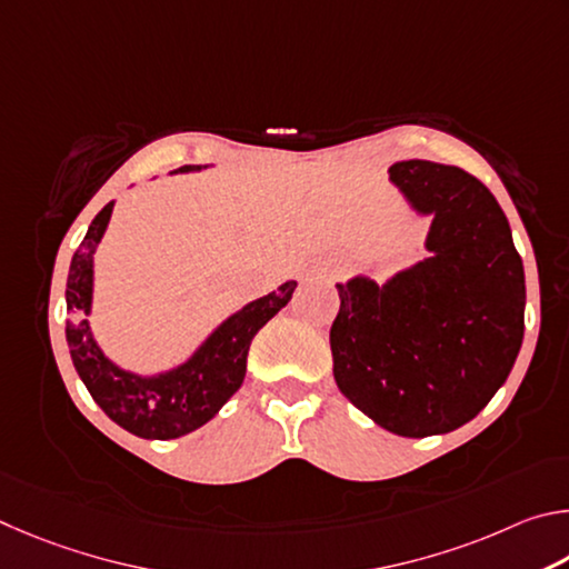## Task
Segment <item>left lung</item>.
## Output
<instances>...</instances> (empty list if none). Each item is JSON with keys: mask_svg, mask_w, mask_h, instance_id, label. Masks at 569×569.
Listing matches in <instances>:
<instances>
[{"mask_svg": "<svg viewBox=\"0 0 569 569\" xmlns=\"http://www.w3.org/2000/svg\"><path fill=\"white\" fill-rule=\"evenodd\" d=\"M390 179L430 214L432 257L382 287L337 284L335 382L400 437L452 432L505 385L525 335V269L490 189L460 167L407 159Z\"/></svg>", "mask_w": 569, "mask_h": 569, "instance_id": "8db88e82", "label": "left lung"}]
</instances>
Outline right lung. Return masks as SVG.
Here are the masks:
<instances>
[{
    "label": "right lung",
    "mask_w": 569,
    "mask_h": 569,
    "mask_svg": "<svg viewBox=\"0 0 569 569\" xmlns=\"http://www.w3.org/2000/svg\"><path fill=\"white\" fill-rule=\"evenodd\" d=\"M184 164L177 172H192ZM114 202H109L89 224L82 244L72 257L67 277V345L74 370L92 400L109 420L144 440H174L212 420L232 397L247 372V352L254 335L292 300L297 282H284L277 292L249 302L217 327L192 360L159 377H137L119 370L99 350L84 315L92 305V257L102 239Z\"/></svg>",
    "instance_id": "right-lung-1"
}]
</instances>
